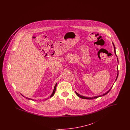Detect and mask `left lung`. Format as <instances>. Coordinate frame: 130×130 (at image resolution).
Returning <instances> with one entry per match:
<instances>
[{"mask_svg":"<svg viewBox=\"0 0 130 130\" xmlns=\"http://www.w3.org/2000/svg\"><path fill=\"white\" fill-rule=\"evenodd\" d=\"M112 44H113V47H114V51H115V54H116V55L117 56V55H116V48H115V45H114V44L112 43ZM117 59H118V58H117ZM118 75H117V78H116V81L117 80V78H118ZM112 88V87H111V89L107 92V93H105L104 94H103L102 95H99V96H94V97H92V98H89V97H85V96H82V95H80L79 94H78V93H76V92H75V93H76V95L78 96V97H79V98H80L81 99H96V98H99L100 96H103V95H105V94H107L108 93H109L110 91V90H111V89Z\"/></svg>","mask_w":130,"mask_h":130,"instance_id":"8db88e82","label":"left lung"}]
</instances>
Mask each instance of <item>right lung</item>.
<instances>
[{
	"instance_id": "right-lung-1",
	"label": "right lung",
	"mask_w": 130,
	"mask_h": 130,
	"mask_svg": "<svg viewBox=\"0 0 130 130\" xmlns=\"http://www.w3.org/2000/svg\"><path fill=\"white\" fill-rule=\"evenodd\" d=\"M56 85H57V83L56 84V85H55V86L54 87V91H53V93H52V94H51V95L50 96V98H52L54 95V94H55V92H56ZM26 99H28V98H26ZM31 100H32V99H31Z\"/></svg>"
}]
</instances>
